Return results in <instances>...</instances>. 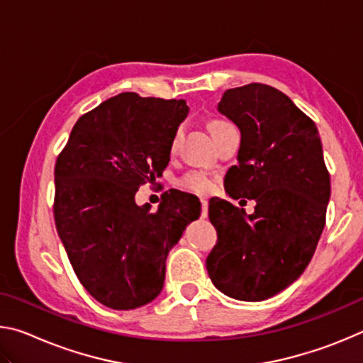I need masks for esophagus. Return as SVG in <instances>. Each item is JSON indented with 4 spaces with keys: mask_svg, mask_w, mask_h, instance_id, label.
Segmentation results:
<instances>
[{
    "mask_svg": "<svg viewBox=\"0 0 363 363\" xmlns=\"http://www.w3.org/2000/svg\"><path fill=\"white\" fill-rule=\"evenodd\" d=\"M201 218H208V200H201Z\"/></svg>",
    "mask_w": 363,
    "mask_h": 363,
    "instance_id": "obj_1",
    "label": "esophagus"
}]
</instances>
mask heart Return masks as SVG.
I'll return each instance as SVG.
<instances>
[{"label": "heart", "instance_id": "b5f03b06", "mask_svg": "<svg viewBox=\"0 0 363 363\" xmlns=\"http://www.w3.org/2000/svg\"><path fill=\"white\" fill-rule=\"evenodd\" d=\"M224 125H227V123L219 121V120L211 121L210 130L214 131V130H218V128L224 126ZM177 136H179V134L176 133L173 140H171V150H174L176 143H177ZM182 186L186 187V189H189V190H192V192H195V194L208 195V194L214 192V189H216V181H214V177L208 176L206 173H200V171H194V173H189L187 176H184Z\"/></svg>", "mask_w": 363, "mask_h": 363}]
</instances>
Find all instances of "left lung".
I'll use <instances>...</instances> for the list:
<instances>
[{"label": "left lung", "mask_w": 363, "mask_h": 363, "mask_svg": "<svg viewBox=\"0 0 363 363\" xmlns=\"http://www.w3.org/2000/svg\"><path fill=\"white\" fill-rule=\"evenodd\" d=\"M218 112L240 130L227 195L255 213L210 200L218 243L206 257L213 285L238 301H264L294 284L315 253L330 200V174L315 123L272 86L227 89Z\"/></svg>", "instance_id": "8db88e82"}]
</instances>
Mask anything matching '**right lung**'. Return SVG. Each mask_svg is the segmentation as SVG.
<instances>
[{
    "instance_id": "add662e5",
    "label": "right lung",
    "mask_w": 363,
    "mask_h": 363,
    "mask_svg": "<svg viewBox=\"0 0 363 363\" xmlns=\"http://www.w3.org/2000/svg\"><path fill=\"white\" fill-rule=\"evenodd\" d=\"M186 101L121 93L79 116L57 157L54 219L78 280L116 311L152 303L164 284L167 257L200 218L195 195L169 194L150 213L136 192L169 163Z\"/></svg>"
}]
</instances>
